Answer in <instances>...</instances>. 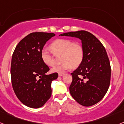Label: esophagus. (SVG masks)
<instances>
[{
	"label": "esophagus",
	"instance_id": "esophagus-1",
	"mask_svg": "<svg viewBox=\"0 0 124 124\" xmlns=\"http://www.w3.org/2000/svg\"><path fill=\"white\" fill-rule=\"evenodd\" d=\"M64 74V73H59L58 74V76H63V75Z\"/></svg>",
	"mask_w": 124,
	"mask_h": 124
}]
</instances>
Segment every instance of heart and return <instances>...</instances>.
<instances>
[{
	"instance_id": "obj_1",
	"label": "heart",
	"mask_w": 124,
	"mask_h": 124,
	"mask_svg": "<svg viewBox=\"0 0 124 124\" xmlns=\"http://www.w3.org/2000/svg\"><path fill=\"white\" fill-rule=\"evenodd\" d=\"M51 48L54 54L61 55V65L54 66L51 71L54 73H63L73 67H78L83 62L84 56V49L80 43L70 39H57L51 44ZM41 58L47 66H53L55 64L54 56L48 50L43 49L41 53Z\"/></svg>"
}]
</instances>
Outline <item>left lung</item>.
<instances>
[{"label":"left lung","mask_w":124,"mask_h":124,"mask_svg":"<svg viewBox=\"0 0 124 124\" xmlns=\"http://www.w3.org/2000/svg\"><path fill=\"white\" fill-rule=\"evenodd\" d=\"M60 35L79 38L84 49L83 62L71 73L70 94L82 106L96 104L104 97L110 82L111 68L104 46L94 35L84 30Z\"/></svg>","instance_id":"8db88e82"}]
</instances>
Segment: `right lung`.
I'll return each instance as SVG.
<instances>
[{
	"instance_id": "1",
	"label": "right lung",
	"mask_w": 124,
	"mask_h": 124,
	"mask_svg": "<svg viewBox=\"0 0 124 124\" xmlns=\"http://www.w3.org/2000/svg\"><path fill=\"white\" fill-rule=\"evenodd\" d=\"M55 34L33 32L20 41L11 61L13 89L18 99L31 108L42 107L51 97V83L57 73L47 74L50 68L43 63L41 53L46 42Z\"/></svg>"
}]
</instances>
